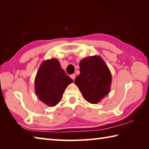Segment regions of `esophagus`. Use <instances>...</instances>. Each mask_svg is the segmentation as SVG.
Returning <instances> with one entry per match:
<instances>
[{
	"mask_svg": "<svg viewBox=\"0 0 149 149\" xmlns=\"http://www.w3.org/2000/svg\"><path fill=\"white\" fill-rule=\"evenodd\" d=\"M75 76H76V75H75V74H72L71 75H70V77H71L73 80H74L75 78Z\"/></svg>",
	"mask_w": 149,
	"mask_h": 149,
	"instance_id": "esophagus-1",
	"label": "esophagus"
}]
</instances>
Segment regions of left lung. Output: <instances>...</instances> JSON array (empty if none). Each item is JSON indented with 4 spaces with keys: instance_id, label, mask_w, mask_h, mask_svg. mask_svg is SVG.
I'll list each match as a JSON object with an SVG mask.
<instances>
[{
    "instance_id": "obj_1",
    "label": "left lung",
    "mask_w": 149,
    "mask_h": 149,
    "mask_svg": "<svg viewBox=\"0 0 149 149\" xmlns=\"http://www.w3.org/2000/svg\"><path fill=\"white\" fill-rule=\"evenodd\" d=\"M80 74L75 79L85 100L91 104L100 102L110 91L112 75L99 56H91L79 62Z\"/></svg>"
}]
</instances>
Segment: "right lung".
<instances>
[{"label": "right lung", "instance_id": "obj_1", "mask_svg": "<svg viewBox=\"0 0 149 149\" xmlns=\"http://www.w3.org/2000/svg\"><path fill=\"white\" fill-rule=\"evenodd\" d=\"M72 82L57 59L44 60L35 78V94L46 105L54 107L62 100L65 89Z\"/></svg>", "mask_w": 149, "mask_h": 149}]
</instances>
